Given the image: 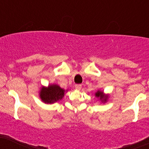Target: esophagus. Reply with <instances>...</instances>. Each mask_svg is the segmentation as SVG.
Segmentation results:
<instances>
[{
	"instance_id": "1",
	"label": "esophagus",
	"mask_w": 149,
	"mask_h": 149,
	"mask_svg": "<svg viewBox=\"0 0 149 149\" xmlns=\"http://www.w3.org/2000/svg\"><path fill=\"white\" fill-rule=\"evenodd\" d=\"M81 88H82V85H80V84L75 85V88L77 89V90H80V89H81Z\"/></svg>"
}]
</instances>
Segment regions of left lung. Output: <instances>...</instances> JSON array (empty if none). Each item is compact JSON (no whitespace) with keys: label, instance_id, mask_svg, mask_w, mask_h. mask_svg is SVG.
I'll use <instances>...</instances> for the list:
<instances>
[{"label":"left lung","instance_id":"obj_1","mask_svg":"<svg viewBox=\"0 0 149 149\" xmlns=\"http://www.w3.org/2000/svg\"><path fill=\"white\" fill-rule=\"evenodd\" d=\"M96 97H97V98H100L101 100H104V102H105L107 99V96H104V95H103V92L102 91L97 92V93H96Z\"/></svg>","mask_w":149,"mask_h":149}]
</instances>
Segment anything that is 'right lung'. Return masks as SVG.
I'll return each instance as SVG.
<instances>
[{
	"instance_id": "add662e5",
	"label": "right lung",
	"mask_w": 149,
	"mask_h": 149,
	"mask_svg": "<svg viewBox=\"0 0 149 149\" xmlns=\"http://www.w3.org/2000/svg\"><path fill=\"white\" fill-rule=\"evenodd\" d=\"M63 89L57 85H52L48 88L42 87L40 91V97L42 101L45 103H52L61 100L64 96Z\"/></svg>"
}]
</instances>
